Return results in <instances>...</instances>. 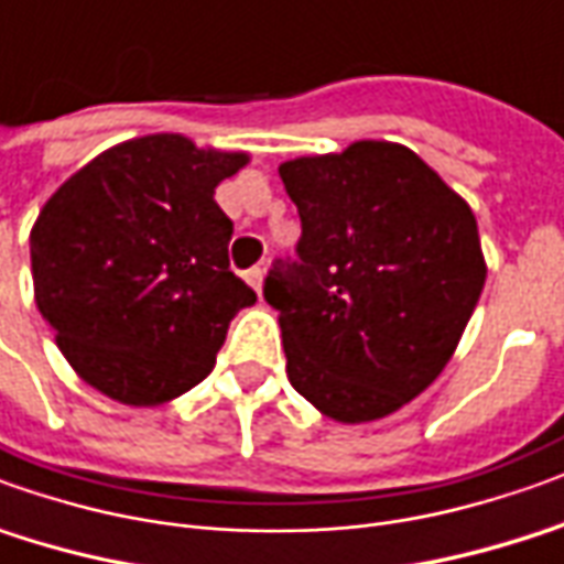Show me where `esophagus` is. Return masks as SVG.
<instances>
[{
    "mask_svg": "<svg viewBox=\"0 0 564 564\" xmlns=\"http://www.w3.org/2000/svg\"><path fill=\"white\" fill-rule=\"evenodd\" d=\"M245 282L251 285V289L260 294V285H263V270L260 267H251V270H245Z\"/></svg>",
    "mask_w": 564,
    "mask_h": 564,
    "instance_id": "obj_1",
    "label": "esophagus"
}]
</instances>
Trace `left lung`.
Here are the masks:
<instances>
[{"label":"left lung","mask_w":564,"mask_h":564,"mask_svg":"<svg viewBox=\"0 0 564 564\" xmlns=\"http://www.w3.org/2000/svg\"><path fill=\"white\" fill-rule=\"evenodd\" d=\"M297 258L263 282L289 380L340 423L387 417L448 365L485 285L476 217L408 147L349 143L279 165Z\"/></svg>","instance_id":"1"}]
</instances>
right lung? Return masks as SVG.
<instances>
[{
  "label": "right lung",
  "instance_id": "add662e5",
  "mask_svg": "<svg viewBox=\"0 0 564 564\" xmlns=\"http://www.w3.org/2000/svg\"><path fill=\"white\" fill-rule=\"evenodd\" d=\"M245 153L150 134L100 153L45 202L30 232L42 319L85 383L159 405L215 368L258 294L230 270L232 220L215 186Z\"/></svg>",
  "mask_w": 564,
  "mask_h": 564
}]
</instances>
